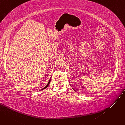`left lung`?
I'll list each match as a JSON object with an SVG mask.
<instances>
[{"mask_svg": "<svg viewBox=\"0 0 125 125\" xmlns=\"http://www.w3.org/2000/svg\"><path fill=\"white\" fill-rule=\"evenodd\" d=\"M72 89H73V90H74V89H73V88H72Z\"/></svg>", "mask_w": 125, "mask_h": 125, "instance_id": "8db88e82", "label": "left lung"}]
</instances>
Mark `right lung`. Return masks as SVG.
I'll list each match as a JSON object with an SVG mask.
<instances>
[{
  "label": "right lung",
  "instance_id": "right-lung-1",
  "mask_svg": "<svg viewBox=\"0 0 125 125\" xmlns=\"http://www.w3.org/2000/svg\"><path fill=\"white\" fill-rule=\"evenodd\" d=\"M51 77H50V79H49V82H48V83H47V84L46 85V86H45L43 88H42V89L41 90H43L44 89H46L48 86H49V84H50V81H51Z\"/></svg>",
  "mask_w": 125,
  "mask_h": 125
}]
</instances>
